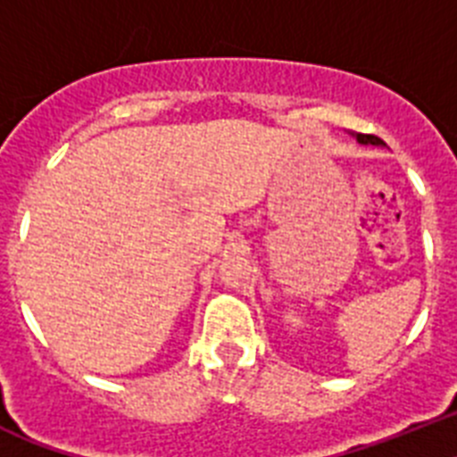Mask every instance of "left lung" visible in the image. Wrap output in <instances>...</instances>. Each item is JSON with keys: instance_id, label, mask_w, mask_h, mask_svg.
Segmentation results:
<instances>
[{"instance_id": "obj_1", "label": "left lung", "mask_w": 457, "mask_h": 457, "mask_svg": "<svg viewBox=\"0 0 457 457\" xmlns=\"http://www.w3.org/2000/svg\"><path fill=\"white\" fill-rule=\"evenodd\" d=\"M356 140L361 142V145H384L377 135H363V133H356Z\"/></svg>"}]
</instances>
